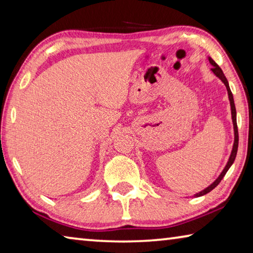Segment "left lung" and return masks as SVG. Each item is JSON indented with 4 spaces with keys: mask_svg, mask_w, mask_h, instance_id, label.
I'll use <instances>...</instances> for the list:
<instances>
[{
    "mask_svg": "<svg viewBox=\"0 0 253 253\" xmlns=\"http://www.w3.org/2000/svg\"><path fill=\"white\" fill-rule=\"evenodd\" d=\"M209 61L211 65L213 66L212 68V71L213 74L215 75L216 77H219V78L222 80V83H223L225 84L226 87V90H228V95H229V100H230V105H231V114H232V122H233V127H234V144H233V148H232V152H231V155H230V158L228 163H226L225 168L224 169L222 170V173L220 174V176L217 177L215 181H214L211 185L208 186L205 190L201 191L200 193L195 194V196H202L204 194H208L209 192H211L214 187H216L217 185H219V183L222 181V178L224 177V175L226 174V172H228L229 169L231 168V165L233 164V162L235 160V156H237V152H238V145H239V132H238V125H237V111H235V106H234V100H233V95L232 92H231V89L229 87V83L228 80H226L225 76L223 74V71H222L221 68L216 65L215 61L212 58H209Z\"/></svg>",
    "mask_w": 253,
    "mask_h": 253,
    "instance_id": "obj_1",
    "label": "left lung"
}]
</instances>
